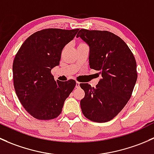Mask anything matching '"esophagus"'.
I'll return each mask as SVG.
<instances>
[{"mask_svg": "<svg viewBox=\"0 0 154 154\" xmlns=\"http://www.w3.org/2000/svg\"><path fill=\"white\" fill-rule=\"evenodd\" d=\"M75 88H80V83L79 82H76V84H75Z\"/></svg>", "mask_w": 154, "mask_h": 154, "instance_id": "34e87169", "label": "esophagus"}]
</instances>
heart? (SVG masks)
Instances as JSON below:
<instances>
[{
  "mask_svg": "<svg viewBox=\"0 0 154 154\" xmlns=\"http://www.w3.org/2000/svg\"><path fill=\"white\" fill-rule=\"evenodd\" d=\"M84 45H86V44H84V43H79V44H78L77 47H80V46H84Z\"/></svg>",
  "mask_w": 154,
  "mask_h": 154,
  "instance_id": "b5f03b06",
  "label": "heart"
}]
</instances>
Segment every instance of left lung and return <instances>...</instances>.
I'll use <instances>...</instances> for the list:
<instances>
[{
	"label": "left lung",
	"instance_id": "obj_1",
	"mask_svg": "<svg viewBox=\"0 0 154 154\" xmlns=\"http://www.w3.org/2000/svg\"><path fill=\"white\" fill-rule=\"evenodd\" d=\"M76 37L89 45L90 67L101 75L95 88L80 84L85 93L81 108L90 121L106 122L118 115L132 95L137 80L136 59L126 43L110 32L82 29Z\"/></svg>",
	"mask_w": 154,
	"mask_h": 154
}]
</instances>
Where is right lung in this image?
Instances as JSON below:
<instances>
[{
	"label": "right lung",
	"instance_id": "add662e5",
	"mask_svg": "<svg viewBox=\"0 0 154 154\" xmlns=\"http://www.w3.org/2000/svg\"><path fill=\"white\" fill-rule=\"evenodd\" d=\"M79 29H45L33 33L23 43L12 65L15 93L32 116L50 120L61 114L64 101L75 87V81H55L51 74L59 65L61 51Z\"/></svg>",
	"mask_w": 154,
	"mask_h": 154
}]
</instances>
